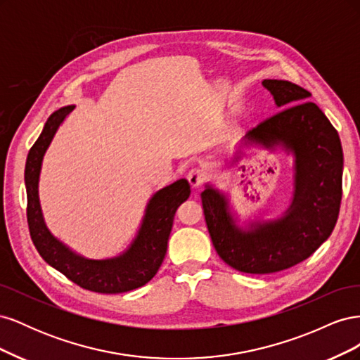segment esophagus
Segmentation results:
<instances>
[{"label": "esophagus", "instance_id": "34e87169", "mask_svg": "<svg viewBox=\"0 0 360 360\" xmlns=\"http://www.w3.org/2000/svg\"><path fill=\"white\" fill-rule=\"evenodd\" d=\"M188 180H189L192 188H200L201 184L207 180V174L201 168H192L188 172Z\"/></svg>", "mask_w": 360, "mask_h": 360}]
</instances>
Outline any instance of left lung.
Instances as JSON below:
<instances>
[{"label":"left lung","instance_id":"left-lung-1","mask_svg":"<svg viewBox=\"0 0 360 360\" xmlns=\"http://www.w3.org/2000/svg\"><path fill=\"white\" fill-rule=\"evenodd\" d=\"M278 106L275 115L249 130L266 147L282 144L296 156V191L285 216L242 231L213 188L202 192V209L213 246L228 266L250 275L276 274L311 257L332 234L342 198V147L329 118L302 86L264 79Z\"/></svg>","mask_w":360,"mask_h":360}]
</instances>
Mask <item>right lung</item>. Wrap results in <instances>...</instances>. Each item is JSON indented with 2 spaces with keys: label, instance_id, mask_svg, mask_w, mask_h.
Segmentation results:
<instances>
[{
  "label": "right lung",
  "instance_id": "obj_1",
  "mask_svg": "<svg viewBox=\"0 0 360 360\" xmlns=\"http://www.w3.org/2000/svg\"><path fill=\"white\" fill-rule=\"evenodd\" d=\"M73 110L75 106L70 105L53 112L34 146L30 148L25 163V186L31 240L49 266L81 288L102 294H118L139 288L158 274L167 254L174 214L179 205L189 198L191 186L188 180L181 179L153 195L147 205L141 230L123 255L111 259H86L73 254L48 231L41 217L37 191L43 155L63 120Z\"/></svg>",
  "mask_w": 360,
  "mask_h": 360
}]
</instances>
